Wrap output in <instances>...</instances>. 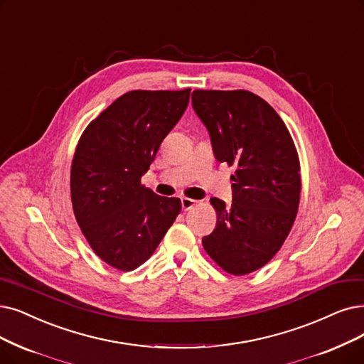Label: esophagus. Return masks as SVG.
Wrapping results in <instances>:
<instances>
[{"instance_id":"34e87169","label":"esophagus","mask_w":364,"mask_h":364,"mask_svg":"<svg viewBox=\"0 0 364 364\" xmlns=\"http://www.w3.org/2000/svg\"><path fill=\"white\" fill-rule=\"evenodd\" d=\"M181 203H182V209H183V210H191V209L197 205L196 200L188 198V197H183V198L181 200Z\"/></svg>"}]
</instances>
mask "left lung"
Masks as SVG:
<instances>
[{
  "mask_svg": "<svg viewBox=\"0 0 364 364\" xmlns=\"http://www.w3.org/2000/svg\"><path fill=\"white\" fill-rule=\"evenodd\" d=\"M191 101L215 158L236 166L231 205L210 198L218 221L203 248L227 273L248 274L269 263L294 224L301 190L294 141L274 109L250 91L196 90Z\"/></svg>",
  "mask_w": 364,
  "mask_h": 364,
  "instance_id": "1",
  "label": "left lung"
}]
</instances>
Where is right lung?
I'll use <instances>...</instances> for the list:
<instances>
[{
    "instance_id": "right-lung-1",
    "label": "right lung",
    "mask_w": 364,
    "mask_h": 364,
    "mask_svg": "<svg viewBox=\"0 0 364 364\" xmlns=\"http://www.w3.org/2000/svg\"><path fill=\"white\" fill-rule=\"evenodd\" d=\"M190 92L129 91L80 136L70 174L73 210L94 252L114 269L143 264L182 209L179 198L156 196L140 181Z\"/></svg>"
}]
</instances>
